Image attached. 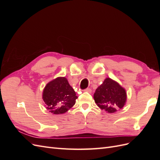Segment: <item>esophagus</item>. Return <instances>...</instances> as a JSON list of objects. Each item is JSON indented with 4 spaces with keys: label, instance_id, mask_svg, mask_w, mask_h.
I'll return each mask as SVG.
<instances>
[{
    "label": "esophagus",
    "instance_id": "esophagus-1",
    "mask_svg": "<svg viewBox=\"0 0 160 160\" xmlns=\"http://www.w3.org/2000/svg\"><path fill=\"white\" fill-rule=\"evenodd\" d=\"M84 91H85V92H88V93H91V89H89V88H87V89H85V90H84Z\"/></svg>",
    "mask_w": 160,
    "mask_h": 160
}]
</instances>
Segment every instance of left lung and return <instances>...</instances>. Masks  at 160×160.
<instances>
[{"instance_id":"8db88e82","label":"left lung","mask_w":160,"mask_h":160,"mask_svg":"<svg viewBox=\"0 0 160 160\" xmlns=\"http://www.w3.org/2000/svg\"><path fill=\"white\" fill-rule=\"evenodd\" d=\"M93 98L101 109L113 113L122 109L126 103L127 92L117 81L108 77L96 89Z\"/></svg>"}]
</instances>
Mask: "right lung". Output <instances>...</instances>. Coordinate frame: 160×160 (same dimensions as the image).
Segmentation results:
<instances>
[{
    "label": "right lung",
    "mask_w": 160,
    "mask_h": 160,
    "mask_svg": "<svg viewBox=\"0 0 160 160\" xmlns=\"http://www.w3.org/2000/svg\"><path fill=\"white\" fill-rule=\"evenodd\" d=\"M77 98L65 77L49 81L43 89L42 97L47 109L55 115L66 113L75 104Z\"/></svg>",
    "instance_id": "1"
}]
</instances>
